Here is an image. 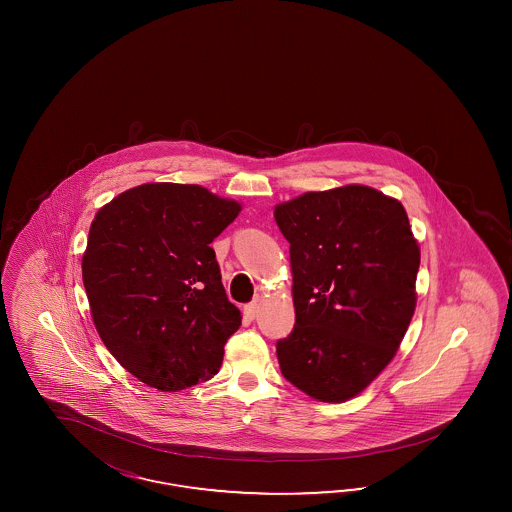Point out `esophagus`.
I'll return each instance as SVG.
<instances>
[{
  "mask_svg": "<svg viewBox=\"0 0 512 512\" xmlns=\"http://www.w3.org/2000/svg\"><path fill=\"white\" fill-rule=\"evenodd\" d=\"M257 313H259V304L257 302H251L248 306H244V317L248 321H253L257 317Z\"/></svg>",
  "mask_w": 512,
  "mask_h": 512,
  "instance_id": "1",
  "label": "esophagus"
}]
</instances>
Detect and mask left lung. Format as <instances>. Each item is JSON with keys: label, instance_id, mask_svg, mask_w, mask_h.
I'll use <instances>...</instances> for the list:
<instances>
[{"label": "left lung", "instance_id": "obj_1", "mask_svg": "<svg viewBox=\"0 0 512 512\" xmlns=\"http://www.w3.org/2000/svg\"><path fill=\"white\" fill-rule=\"evenodd\" d=\"M291 244L296 323L283 377L313 400L355 398L396 357L417 308L420 248L402 202L370 186L308 191L274 208Z\"/></svg>", "mask_w": 512, "mask_h": 512}]
</instances>
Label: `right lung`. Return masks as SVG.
Listing matches in <instances>:
<instances>
[{"label":"right lung","instance_id":"add662e5","mask_svg":"<svg viewBox=\"0 0 512 512\" xmlns=\"http://www.w3.org/2000/svg\"><path fill=\"white\" fill-rule=\"evenodd\" d=\"M242 204L195 184L131 187L95 214L82 255L93 325L110 355L148 387L212 379L242 325L210 248Z\"/></svg>","mask_w":512,"mask_h":512}]
</instances>
